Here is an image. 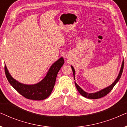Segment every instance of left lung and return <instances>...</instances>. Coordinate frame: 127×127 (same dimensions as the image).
I'll list each match as a JSON object with an SVG mask.
<instances>
[{
	"instance_id": "8db88e82",
	"label": "left lung",
	"mask_w": 127,
	"mask_h": 127,
	"mask_svg": "<svg viewBox=\"0 0 127 127\" xmlns=\"http://www.w3.org/2000/svg\"><path fill=\"white\" fill-rule=\"evenodd\" d=\"M124 61H123V64H122V66H121V70H120V73L119 74V76H118V77L116 80H115V81L113 83V84L110 86L109 87H107V88H105V89L101 90V91H99V92H97V93H91V94H89V93H86V92H85L83 91V90L81 89V88L80 87L78 86V85L76 84V83L74 81V83H75V86L76 87V88H77V90H78V91L79 92V93L80 94L83 96L85 98H89V99H98V98H102V97L105 96V95H106L107 94H109L110 92L111 91V90L113 89V88L114 87V86H115L116 83H117L119 80L120 79L121 76V74L123 73V69H124ZM72 69V71H73V76H74H74H75V71H74V69L73 66H71Z\"/></svg>"
}]
</instances>
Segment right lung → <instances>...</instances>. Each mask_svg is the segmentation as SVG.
Here are the masks:
<instances>
[{
	"label": "right lung",
	"instance_id": "obj_1",
	"mask_svg": "<svg viewBox=\"0 0 127 127\" xmlns=\"http://www.w3.org/2000/svg\"><path fill=\"white\" fill-rule=\"evenodd\" d=\"M64 64L63 58H61L51 66L44 79L34 85H26L19 83L11 77L4 65L6 77L10 84L19 94L28 99L40 100L50 96L54 87L57 74Z\"/></svg>",
	"mask_w": 127,
	"mask_h": 127
}]
</instances>
